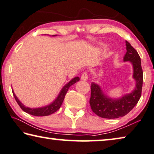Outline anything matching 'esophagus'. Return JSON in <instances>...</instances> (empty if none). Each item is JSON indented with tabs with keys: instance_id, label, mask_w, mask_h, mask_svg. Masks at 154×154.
<instances>
[{
	"instance_id": "esophagus-1",
	"label": "esophagus",
	"mask_w": 154,
	"mask_h": 154,
	"mask_svg": "<svg viewBox=\"0 0 154 154\" xmlns=\"http://www.w3.org/2000/svg\"><path fill=\"white\" fill-rule=\"evenodd\" d=\"M82 79L84 80V81H86L88 79V74H87V72H84L82 75Z\"/></svg>"
}]
</instances>
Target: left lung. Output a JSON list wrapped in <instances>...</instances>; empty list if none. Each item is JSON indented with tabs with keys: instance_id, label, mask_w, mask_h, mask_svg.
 I'll list each match as a JSON object with an SVG mask.
<instances>
[{
	"instance_id": "left-lung-1",
	"label": "left lung",
	"mask_w": 154,
	"mask_h": 154,
	"mask_svg": "<svg viewBox=\"0 0 154 154\" xmlns=\"http://www.w3.org/2000/svg\"><path fill=\"white\" fill-rule=\"evenodd\" d=\"M127 52L124 61H130L134 68L133 77L136 80V88L131 93L119 99H112L103 93L98 84L92 83L90 105L92 111L103 118L116 119L123 117L131 111L141 97L143 82V72L138 53L126 41Z\"/></svg>"
}]
</instances>
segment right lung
<instances>
[{"mask_svg":"<svg viewBox=\"0 0 154 154\" xmlns=\"http://www.w3.org/2000/svg\"><path fill=\"white\" fill-rule=\"evenodd\" d=\"M53 36H57V35H53ZM79 81V77L73 78L72 79H71L68 84H66L65 86L63 87V88L61 89V91L59 94L58 97L55 99V100L53 102L51 103V104L49 105H48V106L41 107V108H36V109H31V108L25 106L24 105L20 102L19 100L18 99L13 91H12V93H13L14 97L16 101H17V102L18 103V104L19 105L20 109H21L23 111L26 112V113L32 115V116H49V115L54 113V112H56L57 110L59 109V108L61 107V104H62L64 97H65V95L66 93H67L68 88H70V86H71L72 85H73Z\"/></svg>","mask_w":154,"mask_h":154,"instance_id":"add662e5","label":"right lung"}]
</instances>
